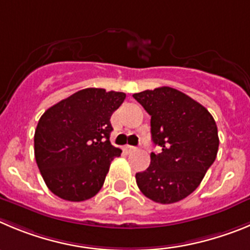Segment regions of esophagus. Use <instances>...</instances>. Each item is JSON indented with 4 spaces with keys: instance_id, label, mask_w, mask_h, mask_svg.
<instances>
[{
    "instance_id": "34e87169",
    "label": "esophagus",
    "mask_w": 250,
    "mask_h": 250,
    "mask_svg": "<svg viewBox=\"0 0 250 250\" xmlns=\"http://www.w3.org/2000/svg\"><path fill=\"white\" fill-rule=\"evenodd\" d=\"M136 150V147H134V146H130V145H125L124 146V151L126 153H131L134 152V151Z\"/></svg>"
}]
</instances>
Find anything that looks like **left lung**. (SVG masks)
<instances>
[{"mask_svg":"<svg viewBox=\"0 0 250 250\" xmlns=\"http://www.w3.org/2000/svg\"><path fill=\"white\" fill-rule=\"evenodd\" d=\"M132 97L151 116V140L161 147L151 152L150 166L136 173L137 186L153 202H178L200 186L216 160V121L203 105L170 86Z\"/></svg>","mask_w":250,"mask_h":250,"instance_id":"1","label":"left lung"}]
</instances>
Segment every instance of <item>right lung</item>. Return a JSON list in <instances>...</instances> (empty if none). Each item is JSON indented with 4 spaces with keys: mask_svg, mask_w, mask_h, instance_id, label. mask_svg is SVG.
Segmentation results:
<instances>
[{
    "mask_svg": "<svg viewBox=\"0 0 250 250\" xmlns=\"http://www.w3.org/2000/svg\"><path fill=\"white\" fill-rule=\"evenodd\" d=\"M126 98L121 91L86 88L45 110L34 132V156L48 188L82 202L104 185L121 150L110 144V118Z\"/></svg>",
    "mask_w": 250,
    "mask_h": 250,
    "instance_id": "right-lung-1",
    "label": "right lung"
}]
</instances>
